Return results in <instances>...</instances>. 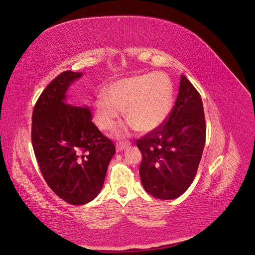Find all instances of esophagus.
I'll list each match as a JSON object with an SVG mask.
<instances>
[{
    "label": "esophagus",
    "instance_id": "esophagus-1",
    "mask_svg": "<svg viewBox=\"0 0 255 255\" xmlns=\"http://www.w3.org/2000/svg\"><path fill=\"white\" fill-rule=\"evenodd\" d=\"M129 145H130L129 141H119L116 143V149H117V151H122L123 149L128 148Z\"/></svg>",
    "mask_w": 255,
    "mask_h": 255
}]
</instances>
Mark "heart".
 I'll use <instances>...</instances> for the list:
<instances>
[{"mask_svg":"<svg viewBox=\"0 0 255 255\" xmlns=\"http://www.w3.org/2000/svg\"><path fill=\"white\" fill-rule=\"evenodd\" d=\"M99 95L94 102L97 126L112 130L117 126L125 111L128 120L118 130L123 136L132 130L151 132L167 120L173 106V88L170 79L164 73H149L122 79Z\"/></svg>","mask_w":255,"mask_h":255,"instance_id":"b5f03b06","label":"heart"}]
</instances>
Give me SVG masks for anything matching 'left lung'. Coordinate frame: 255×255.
<instances>
[{"label":"left lung","mask_w":255,"mask_h":255,"mask_svg":"<svg viewBox=\"0 0 255 255\" xmlns=\"http://www.w3.org/2000/svg\"><path fill=\"white\" fill-rule=\"evenodd\" d=\"M206 138L201 96L186 76H181L179 95L167 120L137 139L142 159V186L152 197H180L197 174Z\"/></svg>","instance_id":"left-lung-1"}]
</instances>
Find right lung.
Instances as JSON below:
<instances>
[{
    "label": "right lung",
    "instance_id": "add662e5",
    "mask_svg": "<svg viewBox=\"0 0 255 255\" xmlns=\"http://www.w3.org/2000/svg\"><path fill=\"white\" fill-rule=\"evenodd\" d=\"M80 72L64 71L41 92L32 116V144L40 172L60 199L73 205L90 202L102 189L115 145L100 132L87 107L65 104Z\"/></svg>",
    "mask_w": 255,
    "mask_h": 255
}]
</instances>
